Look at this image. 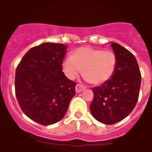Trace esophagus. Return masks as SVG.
Segmentation results:
<instances>
[{
    "label": "esophagus",
    "mask_w": 152,
    "mask_h": 152,
    "mask_svg": "<svg viewBox=\"0 0 152 152\" xmlns=\"http://www.w3.org/2000/svg\"><path fill=\"white\" fill-rule=\"evenodd\" d=\"M84 89H85V88H84L82 84H76V93H80L81 91H83Z\"/></svg>",
    "instance_id": "esophagus-1"
}]
</instances>
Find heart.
I'll list each match as a JSON object with an SVG mask.
<instances>
[{"mask_svg": "<svg viewBox=\"0 0 152 152\" xmlns=\"http://www.w3.org/2000/svg\"><path fill=\"white\" fill-rule=\"evenodd\" d=\"M118 59L112 50H104L89 46L76 49L72 56L63 61L62 69L69 80H74L83 72L84 79L94 84L106 83L112 78Z\"/></svg>", "mask_w": 152, "mask_h": 152, "instance_id": "1", "label": "heart"}]
</instances>
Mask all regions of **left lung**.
<instances>
[{
    "instance_id": "8db88e82",
    "label": "left lung",
    "mask_w": 152,
    "mask_h": 152,
    "mask_svg": "<svg viewBox=\"0 0 152 152\" xmlns=\"http://www.w3.org/2000/svg\"><path fill=\"white\" fill-rule=\"evenodd\" d=\"M118 59L115 72L110 80L92 89L90 110L99 122L113 125L126 118L139 98L141 74L134 55L119 44H111Z\"/></svg>"
}]
</instances>
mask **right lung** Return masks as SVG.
<instances>
[{
	"instance_id": "right-lung-1",
	"label": "right lung",
	"mask_w": 152,
	"mask_h": 152,
	"mask_svg": "<svg viewBox=\"0 0 152 152\" xmlns=\"http://www.w3.org/2000/svg\"><path fill=\"white\" fill-rule=\"evenodd\" d=\"M67 47L45 42L23 57L15 70V91L20 108L31 120L49 125L64 118L76 94V82L62 72Z\"/></svg>"
}]
</instances>
